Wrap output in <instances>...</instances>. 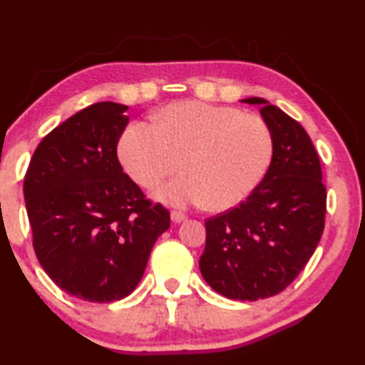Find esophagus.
<instances>
[{
    "label": "esophagus",
    "mask_w": 365,
    "mask_h": 365,
    "mask_svg": "<svg viewBox=\"0 0 365 365\" xmlns=\"http://www.w3.org/2000/svg\"><path fill=\"white\" fill-rule=\"evenodd\" d=\"M171 219L174 222H181L186 219V214L181 212V211H171Z\"/></svg>",
    "instance_id": "obj_1"
}]
</instances>
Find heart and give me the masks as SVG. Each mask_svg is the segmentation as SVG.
Instances as JSON below:
<instances>
[{"instance_id":"heart-1","label":"heart","mask_w":365,"mask_h":365,"mask_svg":"<svg viewBox=\"0 0 365 365\" xmlns=\"http://www.w3.org/2000/svg\"><path fill=\"white\" fill-rule=\"evenodd\" d=\"M119 161L143 187H154L176 171L182 174L156 189L173 206L207 204L226 211L259 186L271 166L274 136L257 114L202 101L173 103L158 113L156 124L136 121L118 144Z\"/></svg>"}]
</instances>
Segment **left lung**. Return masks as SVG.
Listing matches in <instances>:
<instances>
[{
  "mask_svg": "<svg viewBox=\"0 0 365 365\" xmlns=\"http://www.w3.org/2000/svg\"><path fill=\"white\" fill-rule=\"evenodd\" d=\"M274 136L271 166L236 207L206 219L199 267L214 291L239 301L284 291L316 251L326 224L327 192L317 151L301 124L262 98Z\"/></svg>",
  "mask_w": 365,
  "mask_h": 365,
  "instance_id": "1",
  "label": "left lung"
}]
</instances>
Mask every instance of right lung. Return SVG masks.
Wrapping results in <instances>:
<instances>
[{
    "mask_svg": "<svg viewBox=\"0 0 365 365\" xmlns=\"http://www.w3.org/2000/svg\"><path fill=\"white\" fill-rule=\"evenodd\" d=\"M126 109L104 101L73 114L43 138L24 174L34 254L58 287L88 302L129 296L171 224L118 159Z\"/></svg>",
    "mask_w": 365,
    "mask_h": 365,
    "instance_id": "1",
    "label": "right lung"
}]
</instances>
